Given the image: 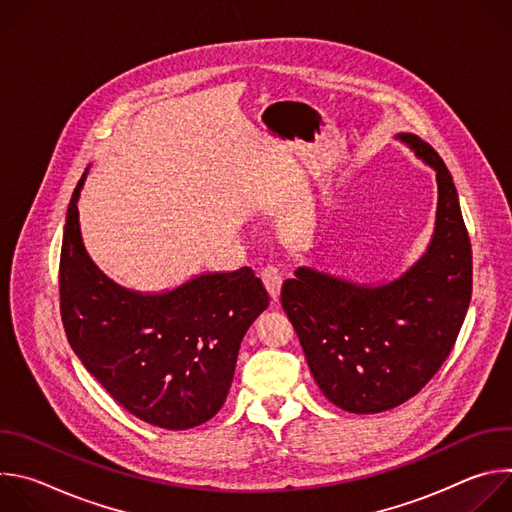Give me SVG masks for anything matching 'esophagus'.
I'll return each mask as SVG.
<instances>
[{"instance_id":"34e87169","label":"esophagus","mask_w":512,"mask_h":512,"mask_svg":"<svg viewBox=\"0 0 512 512\" xmlns=\"http://www.w3.org/2000/svg\"><path fill=\"white\" fill-rule=\"evenodd\" d=\"M261 279H263L265 289L269 291L271 300H277L279 294H281V283H283L281 271L277 267H273V265H267V267L261 269Z\"/></svg>"}]
</instances>
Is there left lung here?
I'll list each match as a JSON object with an SVG mask.
<instances>
[{
    "label": "left lung",
    "mask_w": 512,
    "mask_h": 512,
    "mask_svg": "<svg viewBox=\"0 0 512 512\" xmlns=\"http://www.w3.org/2000/svg\"><path fill=\"white\" fill-rule=\"evenodd\" d=\"M397 139L435 170L437 212L427 251L381 285L298 267L281 287V306L314 381L350 413H381L417 395L452 352L472 298V247L452 174L421 137Z\"/></svg>",
    "instance_id": "1"
}]
</instances>
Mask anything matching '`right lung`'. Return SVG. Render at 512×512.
Here are the masks:
<instances>
[{"mask_svg": "<svg viewBox=\"0 0 512 512\" xmlns=\"http://www.w3.org/2000/svg\"><path fill=\"white\" fill-rule=\"evenodd\" d=\"M72 192L60 251V314L85 369L129 413L164 429H190L218 413L239 346L269 306L253 269L202 273L164 294L109 279L89 257Z\"/></svg>", "mask_w": 512, "mask_h": 512, "instance_id": "obj_1", "label": "right lung"}]
</instances>
